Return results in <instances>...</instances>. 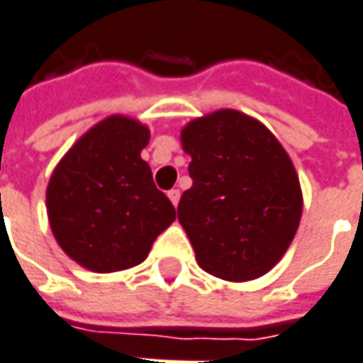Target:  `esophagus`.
<instances>
[{"label":"esophagus","mask_w":363,"mask_h":363,"mask_svg":"<svg viewBox=\"0 0 363 363\" xmlns=\"http://www.w3.org/2000/svg\"><path fill=\"white\" fill-rule=\"evenodd\" d=\"M169 199L172 205L179 206V201H181V191H179V189H172V191H169Z\"/></svg>","instance_id":"esophagus-1"}]
</instances>
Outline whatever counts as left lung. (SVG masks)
Returning <instances> with one entry per match:
<instances>
[{"label": "left lung", "instance_id": "8db88e82", "mask_svg": "<svg viewBox=\"0 0 363 363\" xmlns=\"http://www.w3.org/2000/svg\"><path fill=\"white\" fill-rule=\"evenodd\" d=\"M193 186L179 203L201 269L251 281L279 263L294 241L303 194L294 162L259 120L223 108L181 130Z\"/></svg>", "mask_w": 363, "mask_h": 363}]
</instances>
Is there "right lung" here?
Returning <instances> with one entry per match:
<instances>
[{"instance_id":"right-lung-1","label":"right lung","mask_w":363,"mask_h":363,"mask_svg":"<svg viewBox=\"0 0 363 363\" xmlns=\"http://www.w3.org/2000/svg\"><path fill=\"white\" fill-rule=\"evenodd\" d=\"M148 126L122 114L100 120L62 157L45 189V208L62 251L84 269L114 273L150 253L177 219L148 162Z\"/></svg>"}]
</instances>
